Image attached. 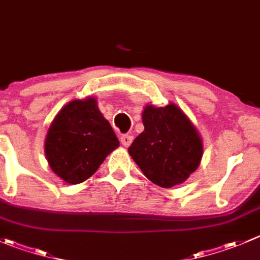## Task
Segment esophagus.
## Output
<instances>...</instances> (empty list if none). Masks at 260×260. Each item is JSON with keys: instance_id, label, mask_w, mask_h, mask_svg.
<instances>
[{"instance_id": "esophagus-1", "label": "esophagus", "mask_w": 260, "mask_h": 260, "mask_svg": "<svg viewBox=\"0 0 260 260\" xmlns=\"http://www.w3.org/2000/svg\"><path fill=\"white\" fill-rule=\"evenodd\" d=\"M132 141H133V136L131 135H123L122 137H120V142H122V145L124 146V147H129Z\"/></svg>"}]
</instances>
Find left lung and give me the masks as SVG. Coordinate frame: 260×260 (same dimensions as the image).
I'll return each instance as SVG.
<instances>
[{"label": "left lung", "instance_id": "8db88e82", "mask_svg": "<svg viewBox=\"0 0 260 260\" xmlns=\"http://www.w3.org/2000/svg\"><path fill=\"white\" fill-rule=\"evenodd\" d=\"M145 129L128 148L131 157L148 180L161 188L184 183L197 170L203 141L185 113L176 104L143 108Z\"/></svg>", "mask_w": 260, "mask_h": 260}]
</instances>
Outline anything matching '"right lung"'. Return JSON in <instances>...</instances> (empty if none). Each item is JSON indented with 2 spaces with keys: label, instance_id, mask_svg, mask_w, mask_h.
Returning <instances> with one entry per match:
<instances>
[{
  "label": "right lung",
  "instance_id": "right-lung-1",
  "mask_svg": "<svg viewBox=\"0 0 260 260\" xmlns=\"http://www.w3.org/2000/svg\"><path fill=\"white\" fill-rule=\"evenodd\" d=\"M118 146L119 141L96 99L87 96L72 100L58 112L45 136L44 151L55 175L69 184H80Z\"/></svg>",
  "mask_w": 260,
  "mask_h": 260
}]
</instances>
